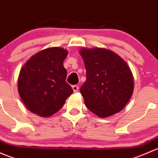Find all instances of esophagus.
<instances>
[{"label":"esophagus","instance_id":"34e87169","mask_svg":"<svg viewBox=\"0 0 158 158\" xmlns=\"http://www.w3.org/2000/svg\"><path fill=\"white\" fill-rule=\"evenodd\" d=\"M72 88H73V92H77L78 90H79V86H78V85H73V86H72Z\"/></svg>","mask_w":158,"mask_h":158}]
</instances>
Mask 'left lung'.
<instances>
[{"label":"left lung","mask_w":158,"mask_h":158,"mask_svg":"<svg viewBox=\"0 0 158 158\" xmlns=\"http://www.w3.org/2000/svg\"><path fill=\"white\" fill-rule=\"evenodd\" d=\"M86 70V81L80 88L86 107L100 118L119 112L130 100L134 78L126 62L105 48L79 50Z\"/></svg>","instance_id":"obj_1"}]
</instances>
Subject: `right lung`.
Wrapping results in <instances>:
<instances>
[{"mask_svg":"<svg viewBox=\"0 0 158 158\" xmlns=\"http://www.w3.org/2000/svg\"><path fill=\"white\" fill-rule=\"evenodd\" d=\"M68 51L50 47L36 52L24 63L18 76L19 95L27 109L47 118L56 113L73 92L66 82L63 61Z\"/></svg>","mask_w":158,"mask_h":158,"instance_id":"right-lung-1","label":"right lung"}]
</instances>
